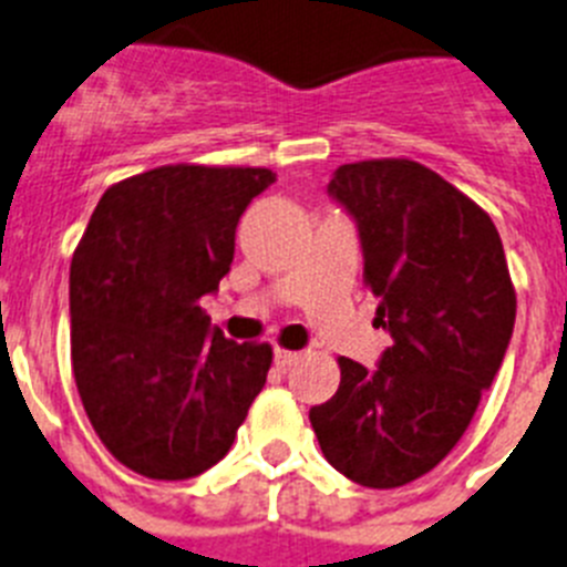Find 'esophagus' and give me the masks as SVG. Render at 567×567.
<instances>
[{
	"label": "esophagus",
	"instance_id": "esophagus-1",
	"mask_svg": "<svg viewBox=\"0 0 567 567\" xmlns=\"http://www.w3.org/2000/svg\"><path fill=\"white\" fill-rule=\"evenodd\" d=\"M300 360V352H287V349H278L275 352V365H278L280 372H287V369H292L295 363Z\"/></svg>",
	"mask_w": 567,
	"mask_h": 567
}]
</instances>
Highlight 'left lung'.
Listing matches in <instances>:
<instances>
[{
  "mask_svg": "<svg viewBox=\"0 0 567 567\" xmlns=\"http://www.w3.org/2000/svg\"><path fill=\"white\" fill-rule=\"evenodd\" d=\"M327 193L358 227L392 346L378 369L340 358L338 392L309 420L343 477L398 488L463 437L503 365L517 298L494 221L423 164H343Z\"/></svg>",
  "mask_w": 567,
  "mask_h": 567,
  "instance_id": "obj_1",
  "label": "left lung"
}]
</instances>
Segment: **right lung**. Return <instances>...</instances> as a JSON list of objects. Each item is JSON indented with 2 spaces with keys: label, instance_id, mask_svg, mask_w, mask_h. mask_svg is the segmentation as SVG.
Returning a JSON list of instances; mask_svg holds the SVG:
<instances>
[{
  "label": "right lung",
  "instance_id": "obj_1",
  "mask_svg": "<svg viewBox=\"0 0 567 567\" xmlns=\"http://www.w3.org/2000/svg\"><path fill=\"white\" fill-rule=\"evenodd\" d=\"M272 169L175 164L115 184L70 264V358L84 412L118 463L150 480L213 468L267 383L269 343H233L218 292L235 229Z\"/></svg>",
  "mask_w": 567,
  "mask_h": 567
}]
</instances>
